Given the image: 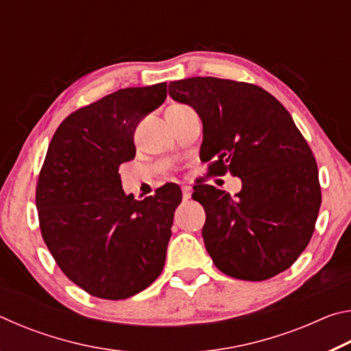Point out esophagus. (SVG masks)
Returning <instances> with one entry per match:
<instances>
[{"label":"esophagus","instance_id":"34e87169","mask_svg":"<svg viewBox=\"0 0 351 351\" xmlns=\"http://www.w3.org/2000/svg\"><path fill=\"white\" fill-rule=\"evenodd\" d=\"M190 197H192V187L184 186L182 187V199L187 201V199H190Z\"/></svg>","mask_w":351,"mask_h":351}]
</instances>
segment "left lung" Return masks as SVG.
<instances>
[{"mask_svg":"<svg viewBox=\"0 0 351 351\" xmlns=\"http://www.w3.org/2000/svg\"><path fill=\"white\" fill-rule=\"evenodd\" d=\"M169 94L203 122L199 158L210 176L241 178L235 198L207 184L203 239L217 268L240 280L287 271L310 243L322 192L316 158L287 108L263 88L217 77L170 82Z\"/></svg>","mask_w":351,"mask_h":351,"instance_id":"8db88e82","label":"left lung"}]
</instances>
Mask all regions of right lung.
Masks as SVG:
<instances>
[{
  "instance_id": "right-lung-1",
  "label": "right lung",
  "mask_w": 351,
  "mask_h": 351,
  "mask_svg": "<svg viewBox=\"0 0 351 351\" xmlns=\"http://www.w3.org/2000/svg\"><path fill=\"white\" fill-rule=\"evenodd\" d=\"M167 97V83L125 88L75 110L58 125L35 201L41 237L71 282L99 299H128L161 274L181 189L134 199L119 165L136 156L139 121Z\"/></svg>"
}]
</instances>
